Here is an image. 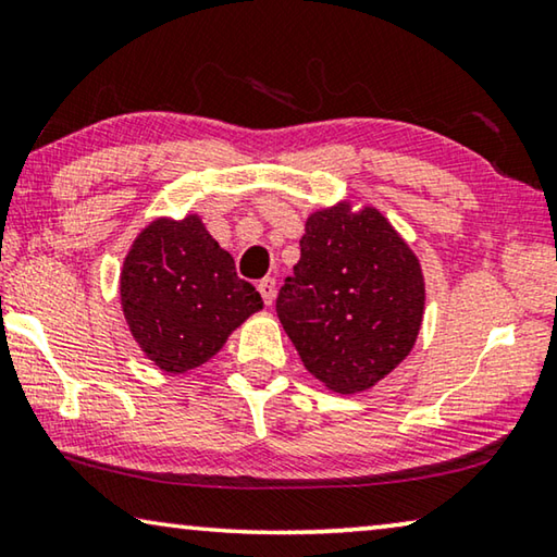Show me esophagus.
<instances>
[{"label": "esophagus", "mask_w": 557, "mask_h": 557, "mask_svg": "<svg viewBox=\"0 0 557 557\" xmlns=\"http://www.w3.org/2000/svg\"><path fill=\"white\" fill-rule=\"evenodd\" d=\"M258 292L262 295V301H265V305L270 307L272 301H275V280H272V277L260 280L258 282Z\"/></svg>", "instance_id": "obj_1"}]
</instances>
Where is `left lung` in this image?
<instances>
[{
	"mask_svg": "<svg viewBox=\"0 0 557 557\" xmlns=\"http://www.w3.org/2000/svg\"><path fill=\"white\" fill-rule=\"evenodd\" d=\"M277 317L305 369L332 393L373 388L410 356L425 317V275L408 240L351 196L307 215Z\"/></svg>",
	"mask_w": 557,
	"mask_h": 557,
	"instance_id": "obj_1",
	"label": "left lung"
}]
</instances>
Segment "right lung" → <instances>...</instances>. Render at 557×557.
<instances>
[{
    "label": "right lung",
    "mask_w": 557,
    "mask_h": 557,
    "mask_svg": "<svg viewBox=\"0 0 557 557\" xmlns=\"http://www.w3.org/2000/svg\"><path fill=\"white\" fill-rule=\"evenodd\" d=\"M120 305L139 351L164 373H188L211 361L262 299L235 275L233 256L201 215L188 213L159 215L137 233L122 260Z\"/></svg>",
    "instance_id": "right-lung-1"
}]
</instances>
